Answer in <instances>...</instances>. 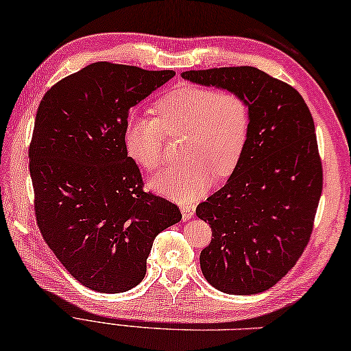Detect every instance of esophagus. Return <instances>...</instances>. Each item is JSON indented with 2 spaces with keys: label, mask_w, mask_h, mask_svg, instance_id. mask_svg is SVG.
<instances>
[{
  "label": "esophagus",
  "mask_w": 351,
  "mask_h": 351,
  "mask_svg": "<svg viewBox=\"0 0 351 351\" xmlns=\"http://www.w3.org/2000/svg\"><path fill=\"white\" fill-rule=\"evenodd\" d=\"M194 210H195L194 204H183V206H182V217H183V220H188V218L193 217V215H194Z\"/></svg>",
  "instance_id": "34e87169"
}]
</instances>
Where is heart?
Wrapping results in <instances>:
<instances>
[{
  "instance_id": "b5f03b06",
  "label": "heart",
  "mask_w": 351,
  "mask_h": 351,
  "mask_svg": "<svg viewBox=\"0 0 351 351\" xmlns=\"http://www.w3.org/2000/svg\"><path fill=\"white\" fill-rule=\"evenodd\" d=\"M157 117L131 114L125 128L130 156L143 169L165 163L168 137L180 138L188 160L153 178V186L177 200H197L213 186L214 176L234 173L246 151L252 110L237 90L183 84L154 104Z\"/></svg>"
}]
</instances>
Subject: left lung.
I'll use <instances>...</instances> for the list:
<instances>
[{
    "label": "left lung",
    "mask_w": 351,
    "mask_h": 351,
    "mask_svg": "<svg viewBox=\"0 0 351 351\" xmlns=\"http://www.w3.org/2000/svg\"><path fill=\"white\" fill-rule=\"evenodd\" d=\"M202 85L237 90L252 110L243 158L195 214L213 238L200 254L210 286L254 295L275 286L307 247L322 193L313 117L292 85L249 65L183 71Z\"/></svg>",
    "instance_id": "8db88e82"
}]
</instances>
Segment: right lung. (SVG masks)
<instances>
[{
    "instance_id": "add662e5",
    "label": "right lung",
    "mask_w": 351,
    "mask_h": 351,
    "mask_svg": "<svg viewBox=\"0 0 351 351\" xmlns=\"http://www.w3.org/2000/svg\"><path fill=\"white\" fill-rule=\"evenodd\" d=\"M173 70L95 62L61 79L39 104L29 147L33 208L47 246L85 287L121 293L147 274L176 203L143 189L128 157V114Z\"/></svg>"
}]
</instances>
